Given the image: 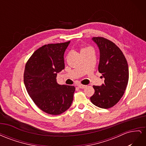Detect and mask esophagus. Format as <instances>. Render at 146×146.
<instances>
[{"mask_svg": "<svg viewBox=\"0 0 146 146\" xmlns=\"http://www.w3.org/2000/svg\"><path fill=\"white\" fill-rule=\"evenodd\" d=\"M78 86L79 88H80V89H84V88H85L86 87V85H81V84H80V85H78Z\"/></svg>", "mask_w": 146, "mask_h": 146, "instance_id": "esophagus-1", "label": "esophagus"}]
</instances>
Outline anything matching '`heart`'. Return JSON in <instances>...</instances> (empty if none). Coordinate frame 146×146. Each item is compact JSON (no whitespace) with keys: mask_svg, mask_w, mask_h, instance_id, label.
<instances>
[{"mask_svg":"<svg viewBox=\"0 0 146 146\" xmlns=\"http://www.w3.org/2000/svg\"><path fill=\"white\" fill-rule=\"evenodd\" d=\"M89 48H90V47H83V48H82V49H81V52L85 51V50H86L88 49H89Z\"/></svg>","mask_w":146,"mask_h":146,"instance_id":"heart-1","label":"heart"}]
</instances>
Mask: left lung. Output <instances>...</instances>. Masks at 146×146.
Instances as JSON below:
<instances>
[{
  "instance_id": "left-lung-1",
  "label": "left lung",
  "mask_w": 146,
  "mask_h": 146,
  "mask_svg": "<svg viewBox=\"0 0 146 146\" xmlns=\"http://www.w3.org/2000/svg\"><path fill=\"white\" fill-rule=\"evenodd\" d=\"M92 40L99 49L98 69L104 83L93 86L95 92L90 100L97 107L107 109L115 105L124 94L129 82V67L122 52L114 42L102 37H93Z\"/></svg>"
}]
</instances>
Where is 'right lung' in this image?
<instances>
[{
	"mask_svg": "<svg viewBox=\"0 0 146 146\" xmlns=\"http://www.w3.org/2000/svg\"><path fill=\"white\" fill-rule=\"evenodd\" d=\"M70 41L48 44L35 51L25 65L24 82L28 94L45 113L58 115L69 108L76 88L56 82L64 69V54Z\"/></svg>",
	"mask_w": 146,
	"mask_h": 146,
	"instance_id": "add662e5",
	"label": "right lung"
}]
</instances>
